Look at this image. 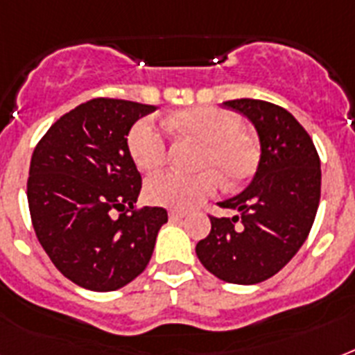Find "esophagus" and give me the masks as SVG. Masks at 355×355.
I'll return each instance as SVG.
<instances>
[{"mask_svg":"<svg viewBox=\"0 0 355 355\" xmlns=\"http://www.w3.org/2000/svg\"><path fill=\"white\" fill-rule=\"evenodd\" d=\"M184 217H186V211H178V210H171V211H169V219H171L173 223L182 221Z\"/></svg>","mask_w":355,"mask_h":355,"instance_id":"esophagus-1","label":"esophagus"}]
</instances>
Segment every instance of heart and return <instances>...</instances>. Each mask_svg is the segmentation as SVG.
Listing matches in <instances>:
<instances>
[{"label": "heart", "instance_id": "obj_1", "mask_svg": "<svg viewBox=\"0 0 355 355\" xmlns=\"http://www.w3.org/2000/svg\"><path fill=\"white\" fill-rule=\"evenodd\" d=\"M167 123L202 144L197 167L208 169L195 175L162 173L153 177L145 184V197L153 205L188 210L216 191L217 175L227 186H234L256 169L258 153L241 134V121L232 112L214 107L186 108L173 114ZM127 145L139 171L153 173L166 162V139L153 119L134 123Z\"/></svg>", "mask_w": 355, "mask_h": 355}]
</instances>
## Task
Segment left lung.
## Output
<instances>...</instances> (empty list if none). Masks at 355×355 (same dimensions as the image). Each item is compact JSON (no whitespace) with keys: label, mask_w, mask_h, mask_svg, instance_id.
Listing matches in <instances>:
<instances>
[{"label":"left lung","mask_w":355,"mask_h":355,"mask_svg":"<svg viewBox=\"0 0 355 355\" xmlns=\"http://www.w3.org/2000/svg\"><path fill=\"white\" fill-rule=\"evenodd\" d=\"M223 105L254 125L259 162L247 188L219 202L237 216L210 217V234L195 252L219 280L252 286L286 267L306 241L320 200V160L309 134L286 108L259 99Z\"/></svg>","instance_id":"1"}]
</instances>
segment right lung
I'll use <instances>...</instances> for the list:
<instances>
[{
	"label": "right lung",
	"instance_id": "1",
	"mask_svg": "<svg viewBox=\"0 0 355 355\" xmlns=\"http://www.w3.org/2000/svg\"><path fill=\"white\" fill-rule=\"evenodd\" d=\"M155 110L123 99L86 101L53 123L31 158L27 200L36 237L53 265L90 291H116L141 275L167 223L158 206L126 216L141 189L127 136Z\"/></svg>",
	"mask_w": 355,
	"mask_h": 355
}]
</instances>
